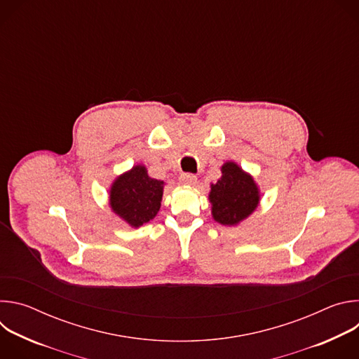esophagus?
<instances>
[{
    "label": "esophagus",
    "mask_w": 359,
    "mask_h": 359,
    "mask_svg": "<svg viewBox=\"0 0 359 359\" xmlns=\"http://www.w3.org/2000/svg\"><path fill=\"white\" fill-rule=\"evenodd\" d=\"M179 182L183 186H194L197 183V177L194 175H190V173H183V175H180Z\"/></svg>",
    "instance_id": "esophagus-1"
}]
</instances>
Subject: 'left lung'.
<instances>
[{
	"instance_id": "left-lung-1",
	"label": "left lung",
	"mask_w": 359,
	"mask_h": 359,
	"mask_svg": "<svg viewBox=\"0 0 359 359\" xmlns=\"http://www.w3.org/2000/svg\"><path fill=\"white\" fill-rule=\"evenodd\" d=\"M222 177L210 184L212 217L223 226H237L259 208L262 193L254 177L233 161L222 168Z\"/></svg>"
}]
</instances>
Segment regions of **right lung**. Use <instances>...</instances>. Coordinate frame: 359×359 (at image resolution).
Instances as JSON below:
<instances>
[{
  "label": "right lung",
  "mask_w": 359,
  "mask_h": 359,
  "mask_svg": "<svg viewBox=\"0 0 359 359\" xmlns=\"http://www.w3.org/2000/svg\"><path fill=\"white\" fill-rule=\"evenodd\" d=\"M163 187L165 182L150 177L146 166L133 165L109 187L111 210L132 229H139L161 210Z\"/></svg>",
  "instance_id": "1"
}]
</instances>
